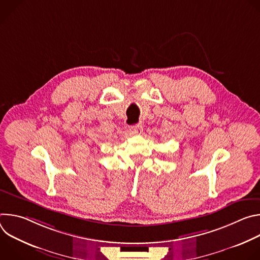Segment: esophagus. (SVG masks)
Listing matches in <instances>:
<instances>
[{
    "instance_id": "34e87169",
    "label": "esophagus",
    "mask_w": 260,
    "mask_h": 260,
    "mask_svg": "<svg viewBox=\"0 0 260 260\" xmlns=\"http://www.w3.org/2000/svg\"><path fill=\"white\" fill-rule=\"evenodd\" d=\"M132 131H133L135 134H141L142 131H143V126H142V124L138 123V124L132 126Z\"/></svg>"
}]
</instances>
